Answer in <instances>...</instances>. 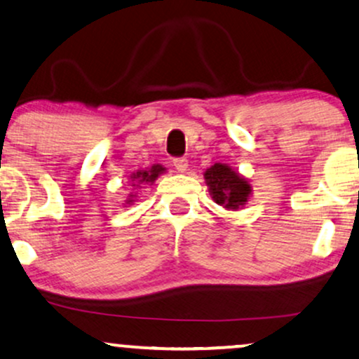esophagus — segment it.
I'll return each mask as SVG.
<instances>
[{
    "mask_svg": "<svg viewBox=\"0 0 359 359\" xmlns=\"http://www.w3.org/2000/svg\"><path fill=\"white\" fill-rule=\"evenodd\" d=\"M174 167L177 168V172H185L189 167V161L185 157H177L174 158Z\"/></svg>",
    "mask_w": 359,
    "mask_h": 359,
    "instance_id": "obj_1",
    "label": "esophagus"
}]
</instances>
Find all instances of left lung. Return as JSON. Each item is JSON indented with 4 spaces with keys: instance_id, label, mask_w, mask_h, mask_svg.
Listing matches in <instances>:
<instances>
[{
    "instance_id": "8db88e82",
    "label": "left lung",
    "mask_w": 359,
    "mask_h": 359,
    "mask_svg": "<svg viewBox=\"0 0 359 359\" xmlns=\"http://www.w3.org/2000/svg\"><path fill=\"white\" fill-rule=\"evenodd\" d=\"M205 182L215 204L224 205L226 209H239L248 202L250 194L248 180L224 163H214L207 168Z\"/></svg>"
}]
</instances>
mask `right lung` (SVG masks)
Instances as JSON below:
<instances>
[{"instance_id": "obj_1", "label": "right lung", "mask_w": 359, "mask_h": 359, "mask_svg": "<svg viewBox=\"0 0 359 359\" xmlns=\"http://www.w3.org/2000/svg\"><path fill=\"white\" fill-rule=\"evenodd\" d=\"M163 170H165V168H163L162 165H154L152 168H150V170L137 172V174H133L132 179H135L137 184H142V182H154V180L158 177V174H162ZM137 184H133V185H137ZM130 197H133V196H130ZM128 202H132V201H128Z\"/></svg>"}]
</instances>
